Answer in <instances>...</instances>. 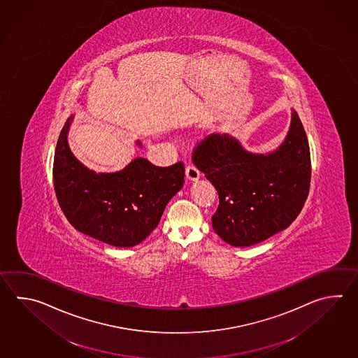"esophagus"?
<instances>
[{
  "instance_id": "obj_1",
  "label": "esophagus",
  "mask_w": 358,
  "mask_h": 358,
  "mask_svg": "<svg viewBox=\"0 0 358 358\" xmlns=\"http://www.w3.org/2000/svg\"><path fill=\"white\" fill-rule=\"evenodd\" d=\"M186 178L190 181H197L200 178V171L194 164H189L186 167Z\"/></svg>"
}]
</instances>
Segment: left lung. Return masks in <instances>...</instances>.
<instances>
[{
    "mask_svg": "<svg viewBox=\"0 0 358 358\" xmlns=\"http://www.w3.org/2000/svg\"><path fill=\"white\" fill-rule=\"evenodd\" d=\"M192 159L218 191L213 228L231 246H252L283 231L306 201L311 158L294 110L285 141L270 153L248 152L224 132L205 138Z\"/></svg>",
    "mask_w": 358,
    "mask_h": 358,
    "instance_id": "8db88e82",
    "label": "left lung"
}]
</instances>
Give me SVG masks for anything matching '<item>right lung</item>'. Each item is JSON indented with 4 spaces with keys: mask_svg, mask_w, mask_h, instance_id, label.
<instances>
[{
    "mask_svg": "<svg viewBox=\"0 0 358 358\" xmlns=\"http://www.w3.org/2000/svg\"><path fill=\"white\" fill-rule=\"evenodd\" d=\"M73 116L59 134L53 161V186L59 206L81 234L116 248L144 241L161 220L168 201L182 189V162L157 167L135 158L124 169L96 173L73 155L67 134ZM136 145L141 146L139 140Z\"/></svg>",
    "mask_w": 358,
    "mask_h": 358,
    "instance_id": "obj_1",
    "label": "right lung"
}]
</instances>
